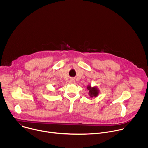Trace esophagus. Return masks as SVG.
I'll return each mask as SVG.
<instances>
[{
    "label": "esophagus",
    "instance_id": "obj_1",
    "mask_svg": "<svg viewBox=\"0 0 148 148\" xmlns=\"http://www.w3.org/2000/svg\"><path fill=\"white\" fill-rule=\"evenodd\" d=\"M70 82H71V83H74V79H70Z\"/></svg>",
    "mask_w": 148,
    "mask_h": 148
}]
</instances>
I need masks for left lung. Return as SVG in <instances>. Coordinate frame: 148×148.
Instances as JSON below:
<instances>
[{
  "label": "left lung",
  "mask_w": 148,
  "mask_h": 148,
  "mask_svg": "<svg viewBox=\"0 0 148 148\" xmlns=\"http://www.w3.org/2000/svg\"><path fill=\"white\" fill-rule=\"evenodd\" d=\"M87 90L89 91V95L90 96V97L93 98V97H97L98 96V95L99 94V91L98 90V88H97V87H92L91 86L88 85L87 87Z\"/></svg>",
  "instance_id": "obj_1"
}]
</instances>
